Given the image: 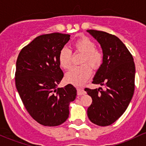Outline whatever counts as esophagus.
I'll use <instances>...</instances> for the list:
<instances>
[{
    "mask_svg": "<svg viewBox=\"0 0 146 146\" xmlns=\"http://www.w3.org/2000/svg\"><path fill=\"white\" fill-rule=\"evenodd\" d=\"M77 91H78V95H82L86 94V91L81 88H77Z\"/></svg>",
    "mask_w": 146,
    "mask_h": 146,
    "instance_id": "1",
    "label": "esophagus"
}]
</instances>
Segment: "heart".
<instances>
[{"instance_id":"heart-1","label":"heart","mask_w":146,"mask_h":146,"mask_svg":"<svg viewBox=\"0 0 146 146\" xmlns=\"http://www.w3.org/2000/svg\"><path fill=\"white\" fill-rule=\"evenodd\" d=\"M75 51L83 53L81 64H84L73 66L65 75V80L68 83L75 86H81L88 80L91 74L89 66L96 69L101 65L103 60V53L95 48L94 42L87 37H81L73 42ZM72 53L67 47H63L58 54L60 66L64 69H68L71 65ZM87 64L86 65V64Z\"/></svg>"}]
</instances>
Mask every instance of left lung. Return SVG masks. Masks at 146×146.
I'll list each match as a JSON object with an SVG mask.
<instances>
[{"label":"left lung","instance_id":"obj_1","mask_svg":"<svg viewBox=\"0 0 146 146\" xmlns=\"http://www.w3.org/2000/svg\"><path fill=\"white\" fill-rule=\"evenodd\" d=\"M86 31L100 43L103 53L102 64L93 83L106 88H85L93 100L87 115L95 124L107 126L123 115L131 101L135 90V62L131 53L117 36L97 30Z\"/></svg>","mask_w":146,"mask_h":146}]
</instances>
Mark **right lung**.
<instances>
[{
	"label": "right lung",
	"mask_w": 146,
	"mask_h": 146,
	"mask_svg": "<svg viewBox=\"0 0 146 146\" xmlns=\"http://www.w3.org/2000/svg\"><path fill=\"white\" fill-rule=\"evenodd\" d=\"M70 36L53 33L36 37L21 50L16 61L15 80L20 97L29 115L45 126L66 121L70 103L76 98L72 84L58 87L64 76L58 54Z\"/></svg>",
	"instance_id": "add662e5"
}]
</instances>
